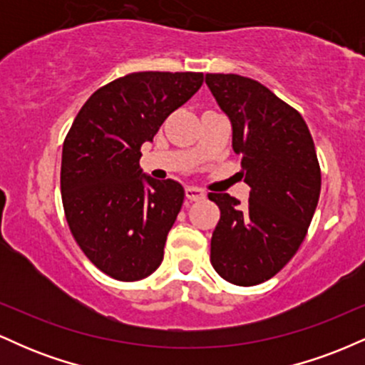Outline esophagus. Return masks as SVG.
Returning <instances> with one entry per match:
<instances>
[{"mask_svg": "<svg viewBox=\"0 0 365 365\" xmlns=\"http://www.w3.org/2000/svg\"><path fill=\"white\" fill-rule=\"evenodd\" d=\"M185 195L188 200H202L206 197V192L199 187H187L185 188Z\"/></svg>", "mask_w": 365, "mask_h": 365, "instance_id": "34e87169", "label": "esophagus"}]
</instances>
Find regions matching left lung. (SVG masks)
<instances>
[{"label":"left lung","mask_w":365,"mask_h":365,"mask_svg":"<svg viewBox=\"0 0 365 365\" xmlns=\"http://www.w3.org/2000/svg\"><path fill=\"white\" fill-rule=\"evenodd\" d=\"M217 106L232 121L249 202L209 194L221 217L211 238V264L226 282L252 287L273 278L304 242L321 192L316 148L300 113L261 82L207 73Z\"/></svg>","instance_id":"8db88e82"}]
</instances>
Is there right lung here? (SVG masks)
<instances>
[{
  "instance_id": "1",
  "label": "right lung",
  "mask_w": 365,
  "mask_h": 365,
  "mask_svg": "<svg viewBox=\"0 0 365 365\" xmlns=\"http://www.w3.org/2000/svg\"><path fill=\"white\" fill-rule=\"evenodd\" d=\"M204 82L195 72H137L87 99L63 142L61 199L70 232L96 267L120 282L158 269L185 190L142 173L140 145Z\"/></svg>"
}]
</instances>
